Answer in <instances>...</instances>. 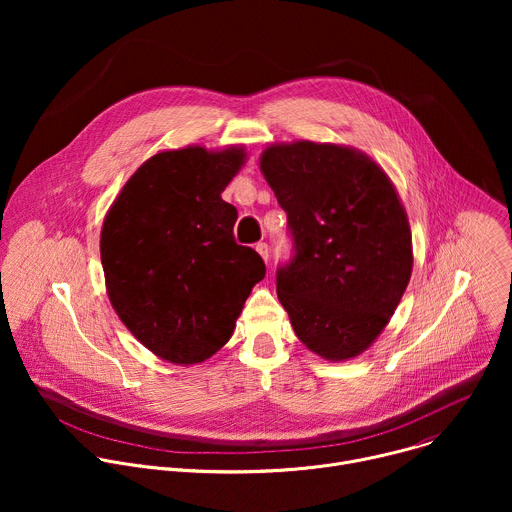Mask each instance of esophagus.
Listing matches in <instances>:
<instances>
[{
  "instance_id": "esophagus-1",
  "label": "esophagus",
  "mask_w": 512,
  "mask_h": 512,
  "mask_svg": "<svg viewBox=\"0 0 512 512\" xmlns=\"http://www.w3.org/2000/svg\"><path fill=\"white\" fill-rule=\"evenodd\" d=\"M255 251L261 255V259L267 263L269 261V247H267V243H257L255 245Z\"/></svg>"
}]
</instances>
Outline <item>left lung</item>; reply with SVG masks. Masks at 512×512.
<instances>
[{
  "label": "left lung",
  "mask_w": 512,
  "mask_h": 512,
  "mask_svg": "<svg viewBox=\"0 0 512 512\" xmlns=\"http://www.w3.org/2000/svg\"><path fill=\"white\" fill-rule=\"evenodd\" d=\"M259 168L287 212L296 255L277 271V298L314 354L344 362L395 314L413 269L405 206L387 172L338 143H271Z\"/></svg>",
  "instance_id": "left-lung-1"
}]
</instances>
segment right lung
<instances>
[{"label": "right lung", "mask_w": 512, "mask_h": 512, "mask_svg": "<svg viewBox=\"0 0 512 512\" xmlns=\"http://www.w3.org/2000/svg\"><path fill=\"white\" fill-rule=\"evenodd\" d=\"M247 162L243 145H186L145 160L101 229L107 296L125 328L158 358L190 367L221 350L263 259L235 243L237 208L221 198Z\"/></svg>", "instance_id": "add662e5"}]
</instances>
